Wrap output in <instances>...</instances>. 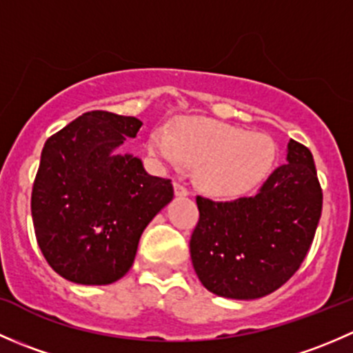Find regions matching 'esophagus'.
I'll return each mask as SVG.
<instances>
[{
  "instance_id": "esophagus-1",
  "label": "esophagus",
  "mask_w": 353,
  "mask_h": 353,
  "mask_svg": "<svg viewBox=\"0 0 353 353\" xmlns=\"http://www.w3.org/2000/svg\"><path fill=\"white\" fill-rule=\"evenodd\" d=\"M174 193H176V196H186L190 191H188L186 186H183V184L176 181V183H174Z\"/></svg>"
}]
</instances>
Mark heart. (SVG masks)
Here are the masks:
<instances>
[{"instance_id":"b5f03b06","label":"heart","mask_w":353,"mask_h":353,"mask_svg":"<svg viewBox=\"0 0 353 353\" xmlns=\"http://www.w3.org/2000/svg\"><path fill=\"white\" fill-rule=\"evenodd\" d=\"M148 154L172 167L193 165L199 190L216 198H237L258 186L275 160V143L265 133L219 121L191 117L167 133L155 130Z\"/></svg>"}]
</instances>
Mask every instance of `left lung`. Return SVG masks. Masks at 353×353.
<instances>
[{"instance_id": "8db88e82", "label": "left lung", "mask_w": 353, "mask_h": 353, "mask_svg": "<svg viewBox=\"0 0 353 353\" xmlns=\"http://www.w3.org/2000/svg\"><path fill=\"white\" fill-rule=\"evenodd\" d=\"M199 220L190 241L199 282L229 299L272 294L304 261L323 210V190L311 150L290 140L254 196L213 201L196 196Z\"/></svg>"}]
</instances>
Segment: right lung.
Returning <instances> with one entry per match:
<instances>
[{
    "label": "right lung",
    "mask_w": 353,
    "mask_h": 353,
    "mask_svg": "<svg viewBox=\"0 0 353 353\" xmlns=\"http://www.w3.org/2000/svg\"><path fill=\"white\" fill-rule=\"evenodd\" d=\"M141 121L81 114L48 138L32 188V222L46 261L63 279L108 285L128 273L145 227L174 196L170 179L117 147Z\"/></svg>",
    "instance_id": "right-lung-1"
}]
</instances>
